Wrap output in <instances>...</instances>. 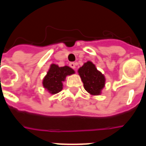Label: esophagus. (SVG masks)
<instances>
[{"instance_id":"34e87169","label":"esophagus","mask_w":146,"mask_h":146,"mask_svg":"<svg viewBox=\"0 0 146 146\" xmlns=\"http://www.w3.org/2000/svg\"><path fill=\"white\" fill-rule=\"evenodd\" d=\"M76 64L75 62H70V66L73 69H76Z\"/></svg>"}]
</instances>
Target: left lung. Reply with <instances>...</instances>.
I'll list each match as a JSON object with an SVG mask.
<instances>
[{"label": "left lung", "mask_w": 146, "mask_h": 146, "mask_svg": "<svg viewBox=\"0 0 146 146\" xmlns=\"http://www.w3.org/2000/svg\"><path fill=\"white\" fill-rule=\"evenodd\" d=\"M77 72L84 83V88L90 95H101L106 85V77L97 70L95 64L91 61H88L80 67Z\"/></svg>", "instance_id": "8db88e82"}]
</instances>
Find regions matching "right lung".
Masks as SVG:
<instances>
[{
    "label": "right lung",
    "mask_w": 146,
    "mask_h": 146,
    "mask_svg": "<svg viewBox=\"0 0 146 146\" xmlns=\"http://www.w3.org/2000/svg\"><path fill=\"white\" fill-rule=\"evenodd\" d=\"M74 73L75 71L68 66L59 67L56 64H51L43 79V87L51 95L57 94L63 88L62 83L66 80V76Z\"/></svg>",
    "instance_id": "add662e5"
}]
</instances>
